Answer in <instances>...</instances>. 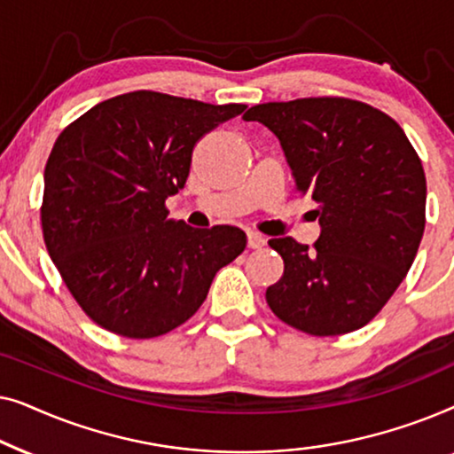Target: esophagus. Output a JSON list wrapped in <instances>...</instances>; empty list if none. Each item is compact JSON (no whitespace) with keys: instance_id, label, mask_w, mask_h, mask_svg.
Returning <instances> with one entry per match:
<instances>
[{"instance_id":"esophagus-1","label":"esophagus","mask_w":454,"mask_h":454,"mask_svg":"<svg viewBox=\"0 0 454 454\" xmlns=\"http://www.w3.org/2000/svg\"><path fill=\"white\" fill-rule=\"evenodd\" d=\"M266 246V238L260 233H247V247H252V250H258V247Z\"/></svg>"}]
</instances>
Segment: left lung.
<instances>
[{"label":"left lung","instance_id":"left-lung-1","mask_svg":"<svg viewBox=\"0 0 454 454\" xmlns=\"http://www.w3.org/2000/svg\"><path fill=\"white\" fill-rule=\"evenodd\" d=\"M281 142L295 190L312 198L320 238L269 241L285 270L266 289L277 318L314 337L368 325L411 269L426 227V176L393 117L362 101L309 97L254 105Z\"/></svg>","mask_w":454,"mask_h":454}]
</instances>
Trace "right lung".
I'll use <instances>...</instances> for the list:
<instances>
[{
  "label": "right lung",
  "mask_w": 454,
  "mask_h": 454,
  "mask_svg": "<svg viewBox=\"0 0 454 454\" xmlns=\"http://www.w3.org/2000/svg\"><path fill=\"white\" fill-rule=\"evenodd\" d=\"M244 109L134 90L58 136L45 165L43 238L74 300L105 331H173L246 250L241 229H194L167 219L165 207L185 185L196 142Z\"/></svg>",
  "instance_id": "add662e5"
}]
</instances>
